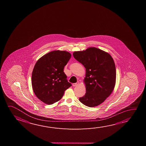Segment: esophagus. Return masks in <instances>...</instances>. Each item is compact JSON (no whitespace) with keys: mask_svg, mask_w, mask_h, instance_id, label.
<instances>
[{"mask_svg":"<svg viewBox=\"0 0 146 146\" xmlns=\"http://www.w3.org/2000/svg\"><path fill=\"white\" fill-rule=\"evenodd\" d=\"M78 84H79V82H77L76 83H74V84H72V85L73 86H76Z\"/></svg>","mask_w":146,"mask_h":146,"instance_id":"esophagus-1","label":"esophagus"}]
</instances>
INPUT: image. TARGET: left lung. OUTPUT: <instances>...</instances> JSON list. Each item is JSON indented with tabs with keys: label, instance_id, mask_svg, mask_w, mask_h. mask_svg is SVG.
<instances>
[{
	"label": "left lung",
	"instance_id": "1",
	"mask_svg": "<svg viewBox=\"0 0 146 146\" xmlns=\"http://www.w3.org/2000/svg\"><path fill=\"white\" fill-rule=\"evenodd\" d=\"M73 54L86 69V93L79 100L88 107L98 106L110 95L115 88L116 70L114 61L110 54L95 47L76 51Z\"/></svg>",
	"mask_w": 146,
	"mask_h": 146
}]
</instances>
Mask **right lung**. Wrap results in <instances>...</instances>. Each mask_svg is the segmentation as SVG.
<instances>
[{
  "mask_svg": "<svg viewBox=\"0 0 146 146\" xmlns=\"http://www.w3.org/2000/svg\"><path fill=\"white\" fill-rule=\"evenodd\" d=\"M71 57L68 52L55 50L36 62L32 73V86L36 96L44 103L50 105L58 102L67 88L72 86L64 72Z\"/></svg>",
  "mask_w": 146,
  "mask_h": 146,
  "instance_id": "1",
  "label": "right lung"
}]
</instances>
